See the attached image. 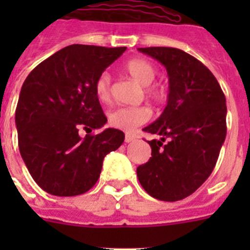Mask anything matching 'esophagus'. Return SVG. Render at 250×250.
<instances>
[{
  "instance_id": "esophagus-1",
  "label": "esophagus",
  "mask_w": 250,
  "mask_h": 250,
  "mask_svg": "<svg viewBox=\"0 0 250 250\" xmlns=\"http://www.w3.org/2000/svg\"><path fill=\"white\" fill-rule=\"evenodd\" d=\"M135 139H136V136L134 135V134L126 132V135H125V141H126V143H131V141H134Z\"/></svg>"
}]
</instances>
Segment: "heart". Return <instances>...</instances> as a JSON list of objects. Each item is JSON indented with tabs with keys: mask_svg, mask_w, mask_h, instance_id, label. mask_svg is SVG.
Here are the masks:
<instances>
[{
	"mask_svg": "<svg viewBox=\"0 0 250 250\" xmlns=\"http://www.w3.org/2000/svg\"><path fill=\"white\" fill-rule=\"evenodd\" d=\"M124 70L136 81L144 86L146 99L152 103L161 104L167 98V89L164 83H154L156 76L155 66L145 59H132L124 66ZM95 94L100 103L107 104L111 100V79L107 72H103L95 81ZM151 116V111L146 106H123L112 110L109 114V123L114 127L131 131L141 124L146 123Z\"/></svg>",
	"mask_w": 250,
	"mask_h": 250,
	"instance_id": "b5f03b06",
	"label": "heart"
}]
</instances>
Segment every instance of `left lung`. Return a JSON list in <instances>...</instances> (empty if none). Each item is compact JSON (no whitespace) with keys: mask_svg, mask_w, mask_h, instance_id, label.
Here are the masks:
<instances>
[{"mask_svg":"<svg viewBox=\"0 0 250 250\" xmlns=\"http://www.w3.org/2000/svg\"><path fill=\"white\" fill-rule=\"evenodd\" d=\"M140 52L165 66L169 76L167 105L145 132L151 158L136 169L149 195L178 202L209 178L227 135L225 96L210 70L198 59L174 47H143Z\"/></svg>","mask_w":250,"mask_h":250,"instance_id":"obj_1","label":"left lung"}]
</instances>
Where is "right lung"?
<instances>
[{
  "label": "right lung",
  "instance_id": "obj_1",
  "mask_svg": "<svg viewBox=\"0 0 250 250\" xmlns=\"http://www.w3.org/2000/svg\"><path fill=\"white\" fill-rule=\"evenodd\" d=\"M126 47L70 45L37 65L26 77L16 107L19 149L41 189L56 196L89 191L103 161L125 134L105 129L95 81ZM88 134L80 136V130Z\"/></svg>",
  "mask_w": 250,
  "mask_h": 250
}]
</instances>
